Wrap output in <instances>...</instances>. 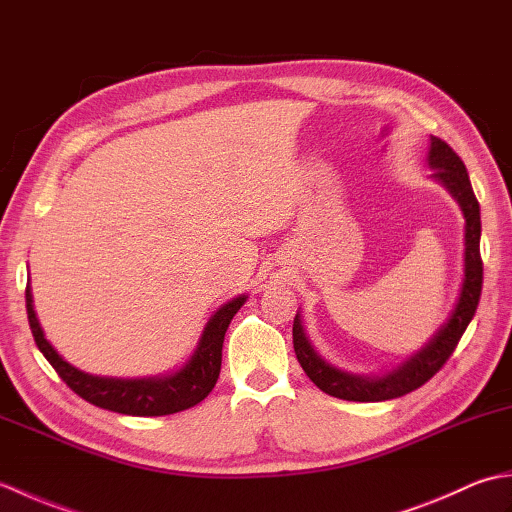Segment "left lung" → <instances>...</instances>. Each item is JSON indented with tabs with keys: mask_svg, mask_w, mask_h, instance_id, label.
I'll return each instance as SVG.
<instances>
[{
	"mask_svg": "<svg viewBox=\"0 0 512 512\" xmlns=\"http://www.w3.org/2000/svg\"><path fill=\"white\" fill-rule=\"evenodd\" d=\"M427 167L431 169L429 178L449 191L464 215V275L458 299H455L447 321L429 336V341L383 374H354L325 361L314 350L306 325H303L301 314L297 312L295 325H292V343H295L299 363L312 383L334 398L354 402H380L400 398L418 389L449 361L455 345L462 339L466 325L475 317L477 303H480L482 295L480 204L475 200L464 162L444 140L436 136H431L429 140Z\"/></svg>",
	"mask_w": 512,
	"mask_h": 512,
	"instance_id": "obj_1",
	"label": "left lung"
}]
</instances>
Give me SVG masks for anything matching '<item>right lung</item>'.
Masks as SVG:
<instances>
[{"label":"right lung","instance_id":"right-lung-1","mask_svg":"<svg viewBox=\"0 0 512 512\" xmlns=\"http://www.w3.org/2000/svg\"><path fill=\"white\" fill-rule=\"evenodd\" d=\"M246 299L248 295L233 297L211 314V319L204 325L198 345H195L193 354L182 367L156 376L116 378L83 372V369L74 367L54 350L37 319L30 279L26 286L28 323L39 352L46 356V361L54 369H57L63 383L68 385L74 394H79L83 400L92 402L96 407L125 413V416H169V413H178L198 405L200 400L209 396L217 383V376H220L224 334L237 310L246 303Z\"/></svg>","mask_w":512,"mask_h":512}]
</instances>
